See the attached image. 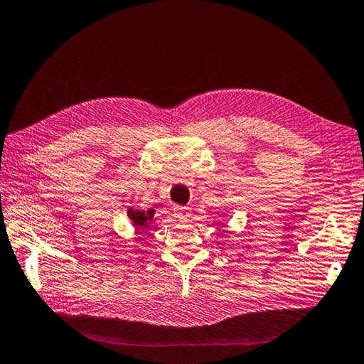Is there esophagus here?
<instances>
[{"instance_id":"obj_1","label":"esophagus","mask_w":364,"mask_h":364,"mask_svg":"<svg viewBox=\"0 0 364 364\" xmlns=\"http://www.w3.org/2000/svg\"><path fill=\"white\" fill-rule=\"evenodd\" d=\"M174 212H176V215H177V218H179V220H187V218L190 216L187 207L177 205V207H174Z\"/></svg>"}]
</instances>
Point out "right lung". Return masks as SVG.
<instances>
[{"label": "right lung", "mask_w": 364, "mask_h": 364, "mask_svg": "<svg viewBox=\"0 0 364 364\" xmlns=\"http://www.w3.org/2000/svg\"><path fill=\"white\" fill-rule=\"evenodd\" d=\"M127 216L131 218L135 228H141L146 229L148 225L151 224L152 218H154V210H148V212H143V210H127Z\"/></svg>", "instance_id": "obj_1"}]
</instances>
